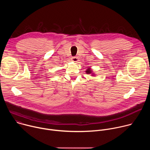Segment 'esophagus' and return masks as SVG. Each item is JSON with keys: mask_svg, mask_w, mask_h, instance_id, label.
Masks as SVG:
<instances>
[{"mask_svg": "<svg viewBox=\"0 0 150 150\" xmlns=\"http://www.w3.org/2000/svg\"><path fill=\"white\" fill-rule=\"evenodd\" d=\"M72 60L74 62H78V57H73L72 58Z\"/></svg>", "mask_w": 150, "mask_h": 150, "instance_id": "1", "label": "esophagus"}]
</instances>
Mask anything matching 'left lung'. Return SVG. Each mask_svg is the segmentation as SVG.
<instances>
[{
  "label": "left lung",
  "mask_w": 150,
  "mask_h": 150,
  "mask_svg": "<svg viewBox=\"0 0 150 150\" xmlns=\"http://www.w3.org/2000/svg\"><path fill=\"white\" fill-rule=\"evenodd\" d=\"M85 72H86V74H87L91 75V76H94L96 75V74H94V72L93 71L92 69L90 67H88L87 70L85 71Z\"/></svg>",
  "instance_id": "obj_1"
}]
</instances>
